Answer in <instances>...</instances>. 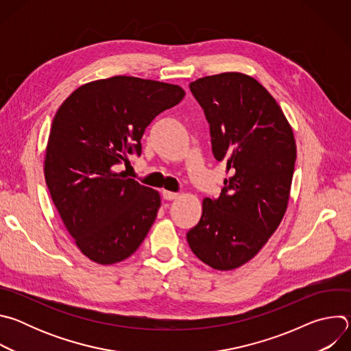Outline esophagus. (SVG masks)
Returning <instances> with one entry per match:
<instances>
[{
  "label": "esophagus",
  "instance_id": "esophagus-1",
  "mask_svg": "<svg viewBox=\"0 0 351 351\" xmlns=\"http://www.w3.org/2000/svg\"><path fill=\"white\" fill-rule=\"evenodd\" d=\"M162 197H164L165 199H168V202H172V199L178 198V193H172V191L164 190V191H162Z\"/></svg>",
  "mask_w": 351,
  "mask_h": 351
}]
</instances>
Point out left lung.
<instances>
[{"mask_svg":"<svg viewBox=\"0 0 351 351\" xmlns=\"http://www.w3.org/2000/svg\"><path fill=\"white\" fill-rule=\"evenodd\" d=\"M210 123L213 154L232 176L186 237L191 252L214 269L252 260L279 226L295 162L293 130L268 90L252 76L226 72L190 83Z\"/></svg>","mask_w":351,"mask_h":351,"instance_id":"1","label":"left lung"}]
</instances>
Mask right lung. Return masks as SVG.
Listing matches in <instances>:
<instances>
[{
  "mask_svg": "<svg viewBox=\"0 0 351 351\" xmlns=\"http://www.w3.org/2000/svg\"><path fill=\"white\" fill-rule=\"evenodd\" d=\"M183 97L176 84L114 76L80 86L57 111L45 149V183L64 225L91 261L126 260L154 223L158 191L117 168L129 154H141L145 128Z\"/></svg>",
  "mask_w": 351,
  "mask_h": 351,
  "instance_id": "obj_1",
  "label": "right lung"
}]
</instances>
